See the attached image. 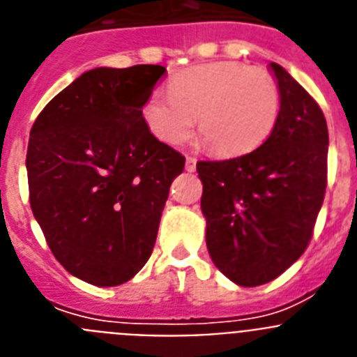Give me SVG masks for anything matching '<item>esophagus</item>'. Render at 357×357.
Masks as SVG:
<instances>
[{"label":"esophagus","instance_id":"esophagus-1","mask_svg":"<svg viewBox=\"0 0 357 357\" xmlns=\"http://www.w3.org/2000/svg\"><path fill=\"white\" fill-rule=\"evenodd\" d=\"M185 169H188V172H195V169H197V159H195V157H185Z\"/></svg>","mask_w":357,"mask_h":357}]
</instances>
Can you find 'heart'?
Instances as JSON below:
<instances>
[{"instance_id":"obj_1","label":"heart","mask_w":357,"mask_h":357,"mask_svg":"<svg viewBox=\"0 0 357 357\" xmlns=\"http://www.w3.org/2000/svg\"><path fill=\"white\" fill-rule=\"evenodd\" d=\"M280 91L275 78L241 62H209L178 73L169 93H151L143 118L157 139L181 144L195 125L218 155H239L259 146L275 128Z\"/></svg>"}]
</instances>
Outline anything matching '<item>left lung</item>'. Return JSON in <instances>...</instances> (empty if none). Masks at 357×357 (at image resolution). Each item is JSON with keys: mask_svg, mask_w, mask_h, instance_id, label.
Listing matches in <instances>:
<instances>
[{"mask_svg": "<svg viewBox=\"0 0 357 357\" xmlns=\"http://www.w3.org/2000/svg\"><path fill=\"white\" fill-rule=\"evenodd\" d=\"M270 68L280 91L272 134L250 153L197 162L211 259L247 288L277 279L304 254L327 188L326 116L282 66Z\"/></svg>", "mask_w": 357, "mask_h": 357, "instance_id": "obj_1", "label": "left lung"}]
</instances>
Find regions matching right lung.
Listing matches in <instances>:
<instances>
[{
    "instance_id": "right-lung-1",
    "label": "right lung",
    "mask_w": 357,
    "mask_h": 357,
    "mask_svg": "<svg viewBox=\"0 0 357 357\" xmlns=\"http://www.w3.org/2000/svg\"><path fill=\"white\" fill-rule=\"evenodd\" d=\"M166 68H96L40 110L26 151L30 207L50 250L94 286L130 280L150 259L185 157L148 128L143 107Z\"/></svg>"
}]
</instances>
